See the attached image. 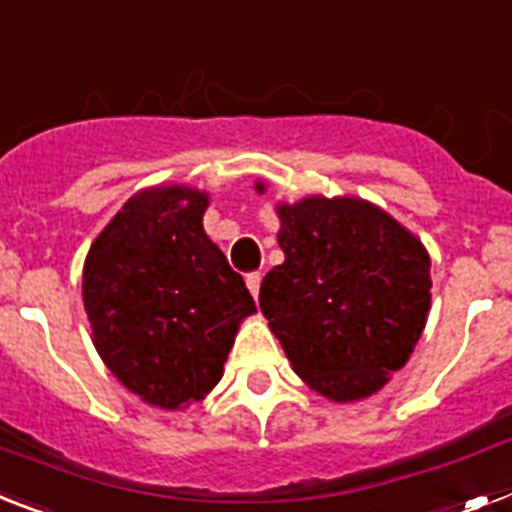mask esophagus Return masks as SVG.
I'll use <instances>...</instances> for the list:
<instances>
[{"label": "esophagus", "mask_w": 512, "mask_h": 512, "mask_svg": "<svg viewBox=\"0 0 512 512\" xmlns=\"http://www.w3.org/2000/svg\"><path fill=\"white\" fill-rule=\"evenodd\" d=\"M260 284H263V276H260V273H249L247 276V289H249V294H252V297L257 299V294H260Z\"/></svg>", "instance_id": "1"}]
</instances>
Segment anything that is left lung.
<instances>
[{"label": "left lung", "instance_id": "obj_1", "mask_svg": "<svg viewBox=\"0 0 512 512\" xmlns=\"http://www.w3.org/2000/svg\"><path fill=\"white\" fill-rule=\"evenodd\" d=\"M265 194V181H255ZM284 263L260 310L294 373L331 402L381 392L410 360L431 307V257L413 231L360 197L278 202Z\"/></svg>", "mask_w": 512, "mask_h": 512}]
</instances>
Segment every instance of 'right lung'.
<instances>
[{"mask_svg":"<svg viewBox=\"0 0 512 512\" xmlns=\"http://www.w3.org/2000/svg\"><path fill=\"white\" fill-rule=\"evenodd\" d=\"M210 194L189 184L136 191L91 242L83 310L102 363L141 402L184 410L205 400L244 318L242 276L205 234Z\"/></svg>","mask_w":512,"mask_h":512,"instance_id":"add662e5","label":"right lung"}]
</instances>
